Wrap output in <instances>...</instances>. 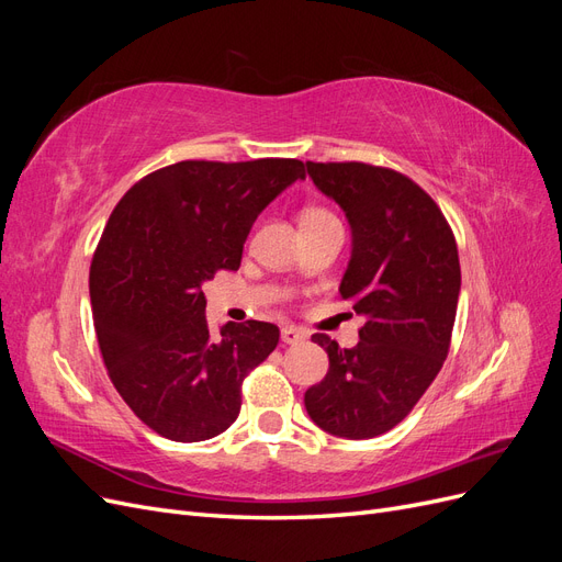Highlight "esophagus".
<instances>
[{"label":"esophagus","mask_w":562,"mask_h":562,"mask_svg":"<svg viewBox=\"0 0 562 562\" xmlns=\"http://www.w3.org/2000/svg\"><path fill=\"white\" fill-rule=\"evenodd\" d=\"M307 337L304 335L300 328H295V326H283L281 328V342H285V345H297V342H302V339Z\"/></svg>","instance_id":"1"}]
</instances>
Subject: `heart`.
Masks as SVG:
<instances>
[{
	"label": "heart",
	"instance_id": "1",
	"mask_svg": "<svg viewBox=\"0 0 562 562\" xmlns=\"http://www.w3.org/2000/svg\"><path fill=\"white\" fill-rule=\"evenodd\" d=\"M339 220L323 206H307L302 209L300 213V227L302 229H314V227H323V225H335Z\"/></svg>",
	"mask_w": 562,
	"mask_h": 562
}]
</instances>
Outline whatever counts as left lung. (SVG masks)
<instances>
[{
    "label": "left lung",
    "mask_w": 562,
    "mask_h": 562,
    "mask_svg": "<svg viewBox=\"0 0 562 562\" xmlns=\"http://www.w3.org/2000/svg\"><path fill=\"white\" fill-rule=\"evenodd\" d=\"M307 173L349 220L339 295L366 323L351 349L312 335L330 366L304 407L333 436L375 438L407 417L443 368L462 285L454 234L436 201L391 168L307 161Z\"/></svg>",
    "instance_id": "left-lung-1"
}]
</instances>
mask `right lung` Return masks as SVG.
<instances>
[{"label": "right lung", "mask_w": 562, "mask_h": 562, "mask_svg": "<svg viewBox=\"0 0 562 562\" xmlns=\"http://www.w3.org/2000/svg\"><path fill=\"white\" fill-rule=\"evenodd\" d=\"M297 159L178 161L116 203L93 252V326L119 396L151 431L209 440L241 411V384L279 345L274 323L209 330L203 281L239 269L246 236Z\"/></svg>", "instance_id": "add662e5"}]
</instances>
